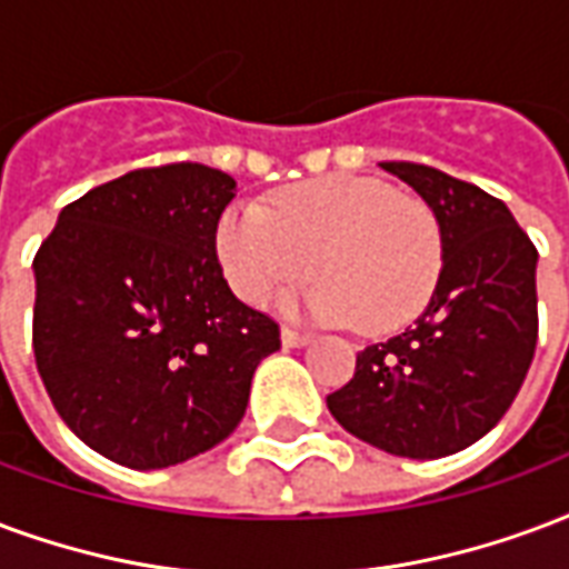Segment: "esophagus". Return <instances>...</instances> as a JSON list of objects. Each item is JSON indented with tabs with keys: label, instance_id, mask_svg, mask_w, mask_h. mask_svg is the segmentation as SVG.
I'll return each instance as SVG.
<instances>
[{
	"label": "esophagus",
	"instance_id": "esophagus-1",
	"mask_svg": "<svg viewBox=\"0 0 569 569\" xmlns=\"http://www.w3.org/2000/svg\"><path fill=\"white\" fill-rule=\"evenodd\" d=\"M280 340H283V347H289V349L307 347V343H310V338H307V335H301V331H296V328H283V331H280Z\"/></svg>",
	"mask_w": 569,
	"mask_h": 569
}]
</instances>
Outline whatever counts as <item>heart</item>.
Listing matches in <instances>:
<instances>
[{
  "instance_id": "obj_1",
  "label": "heart",
  "mask_w": 569,
  "mask_h": 569,
  "mask_svg": "<svg viewBox=\"0 0 569 569\" xmlns=\"http://www.w3.org/2000/svg\"><path fill=\"white\" fill-rule=\"evenodd\" d=\"M213 243L247 305L307 277L313 259L322 280L286 307L322 322H359L370 335L413 322L443 271V229L431 204L365 174L305 180L277 192L268 210L231 204Z\"/></svg>"
}]
</instances>
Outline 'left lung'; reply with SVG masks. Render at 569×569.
<instances>
[{"instance_id":"1","label":"left lung","mask_w":569,"mask_h":569,"mask_svg":"<svg viewBox=\"0 0 569 569\" xmlns=\"http://www.w3.org/2000/svg\"><path fill=\"white\" fill-rule=\"evenodd\" d=\"M443 229V271L425 313L361 349L326 401L349 435L403 458H443L486 437L516 401L537 349V247L486 189L416 162H380Z\"/></svg>"}]
</instances>
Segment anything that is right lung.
<instances>
[{"instance_id": "right-lung-1", "label": "right lung", "mask_w": 569, "mask_h": 569, "mask_svg": "<svg viewBox=\"0 0 569 569\" xmlns=\"http://www.w3.org/2000/svg\"><path fill=\"white\" fill-rule=\"evenodd\" d=\"M231 199L220 168H138L66 204L38 247V373L62 422L117 465L159 470L222 443L280 349L277 322L222 277Z\"/></svg>"}]
</instances>
